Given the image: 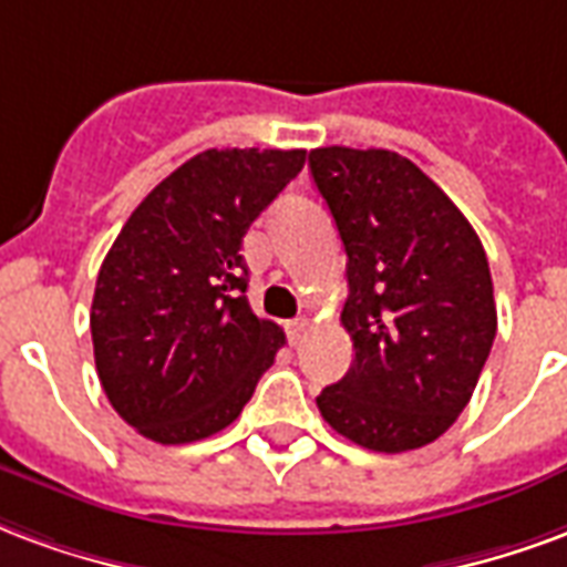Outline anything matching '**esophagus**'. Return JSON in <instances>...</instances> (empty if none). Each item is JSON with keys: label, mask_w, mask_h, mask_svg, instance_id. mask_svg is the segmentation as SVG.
<instances>
[{"label": "esophagus", "mask_w": 567, "mask_h": 567, "mask_svg": "<svg viewBox=\"0 0 567 567\" xmlns=\"http://www.w3.org/2000/svg\"><path fill=\"white\" fill-rule=\"evenodd\" d=\"M308 329H311V323L305 320V317H299V320H292V323L287 326V334H289V344L299 347L301 341H305V334H308Z\"/></svg>", "instance_id": "esophagus-1"}]
</instances>
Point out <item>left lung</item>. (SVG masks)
<instances>
[{"mask_svg":"<svg viewBox=\"0 0 567 567\" xmlns=\"http://www.w3.org/2000/svg\"><path fill=\"white\" fill-rule=\"evenodd\" d=\"M311 177L347 250L341 326L357 359L317 395L374 453L432 444L471 402L495 341L489 262L465 214L392 151L317 147Z\"/></svg>","mask_w":567,"mask_h":567,"instance_id":"obj_1","label":"left lung"}]
</instances>
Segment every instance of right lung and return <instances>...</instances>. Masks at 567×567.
Here are the masks:
<instances>
[{
  "mask_svg": "<svg viewBox=\"0 0 567 567\" xmlns=\"http://www.w3.org/2000/svg\"><path fill=\"white\" fill-rule=\"evenodd\" d=\"M305 156L198 153L147 193L111 244L90 311L93 357L111 408L156 444L226 429L287 341L247 305L241 244Z\"/></svg>",
  "mask_w": 567,
  "mask_h": 567,
  "instance_id": "1",
  "label": "right lung"
}]
</instances>
